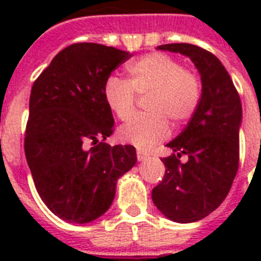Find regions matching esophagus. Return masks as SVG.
<instances>
[{
    "mask_svg": "<svg viewBox=\"0 0 261 261\" xmlns=\"http://www.w3.org/2000/svg\"><path fill=\"white\" fill-rule=\"evenodd\" d=\"M147 157H149V153L145 150H137V159H138V161H143V160H146Z\"/></svg>",
    "mask_w": 261,
    "mask_h": 261,
    "instance_id": "obj_1",
    "label": "esophagus"
}]
</instances>
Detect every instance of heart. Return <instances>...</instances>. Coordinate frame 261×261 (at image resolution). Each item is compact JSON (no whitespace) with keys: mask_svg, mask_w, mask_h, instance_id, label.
Here are the masks:
<instances>
[{"mask_svg":"<svg viewBox=\"0 0 261 261\" xmlns=\"http://www.w3.org/2000/svg\"><path fill=\"white\" fill-rule=\"evenodd\" d=\"M128 79L110 75L102 85L108 110L120 120L134 114L137 96L147 97V115L133 118L119 130V139L141 149H149L171 134V124L188 122L202 97L200 79L182 69L177 59L163 53H151L131 61L126 67Z\"/></svg>","mask_w":261,"mask_h":261,"instance_id":"obj_1","label":"heart"}]
</instances>
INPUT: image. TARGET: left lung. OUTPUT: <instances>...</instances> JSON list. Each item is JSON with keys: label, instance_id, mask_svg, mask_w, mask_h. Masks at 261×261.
Here are the masks:
<instances>
[{"label": "left lung", "instance_id": "8db88e82", "mask_svg": "<svg viewBox=\"0 0 261 261\" xmlns=\"http://www.w3.org/2000/svg\"><path fill=\"white\" fill-rule=\"evenodd\" d=\"M157 50L180 53L194 62L202 80V97L186 128L167 145L174 153L161 160L165 174L151 199L173 222H196L230 191L239 169L243 107L230 75L214 54L188 43L163 44ZM182 154L189 155L184 164L178 160Z\"/></svg>", "mask_w": 261, "mask_h": 261}]
</instances>
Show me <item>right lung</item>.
Returning <instances> with one entry per match:
<instances>
[{
    "label": "right lung",
    "mask_w": 261,
    "mask_h": 261,
    "mask_svg": "<svg viewBox=\"0 0 261 261\" xmlns=\"http://www.w3.org/2000/svg\"><path fill=\"white\" fill-rule=\"evenodd\" d=\"M131 57L115 47L74 43L32 85L27 163L44 204L69 223L101 217L114 202L118 178L137 163L134 146L98 142L114 133L104 81Z\"/></svg>",
    "instance_id": "1"
}]
</instances>
